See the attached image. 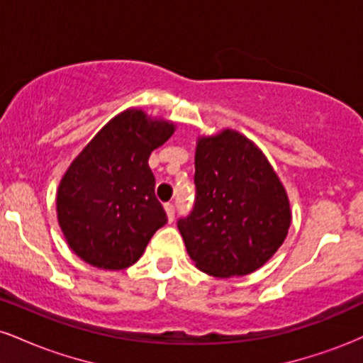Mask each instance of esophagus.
Returning <instances> with one entry per match:
<instances>
[{
    "instance_id": "obj_1",
    "label": "esophagus",
    "mask_w": 363,
    "mask_h": 363,
    "mask_svg": "<svg viewBox=\"0 0 363 363\" xmlns=\"http://www.w3.org/2000/svg\"><path fill=\"white\" fill-rule=\"evenodd\" d=\"M164 208H165V213H167L169 222H174V216H176V208H174L172 203H167Z\"/></svg>"
}]
</instances>
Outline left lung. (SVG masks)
Returning <instances> with one entry per match:
<instances>
[{"label":"left lung","instance_id":"obj_1","mask_svg":"<svg viewBox=\"0 0 363 363\" xmlns=\"http://www.w3.org/2000/svg\"><path fill=\"white\" fill-rule=\"evenodd\" d=\"M194 208L177 222L196 268L216 278L259 269L283 244L291 223L280 177L254 141L225 128L199 136Z\"/></svg>","mask_w":363,"mask_h":363}]
</instances>
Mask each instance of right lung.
Here are the masks:
<instances>
[{
    "label": "right lung",
    "instance_id": "right-lung-1",
    "mask_svg": "<svg viewBox=\"0 0 363 363\" xmlns=\"http://www.w3.org/2000/svg\"><path fill=\"white\" fill-rule=\"evenodd\" d=\"M174 131L172 121L131 107L114 116L69 164L56 210L62 235L80 259L109 272L126 269L167 223L148 158Z\"/></svg>",
    "mask_w": 363,
    "mask_h": 363
}]
</instances>
